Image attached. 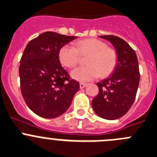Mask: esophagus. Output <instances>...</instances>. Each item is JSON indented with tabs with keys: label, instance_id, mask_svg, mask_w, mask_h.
Returning a JSON list of instances; mask_svg holds the SVG:
<instances>
[{
	"label": "esophagus",
	"instance_id": "obj_1",
	"mask_svg": "<svg viewBox=\"0 0 157 157\" xmlns=\"http://www.w3.org/2000/svg\"><path fill=\"white\" fill-rule=\"evenodd\" d=\"M86 85H87V84H84V83H80V89L84 88V87H86Z\"/></svg>",
	"mask_w": 157,
	"mask_h": 157
}]
</instances>
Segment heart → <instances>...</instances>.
<instances>
[{"label": "heart", "mask_w": 157, "mask_h": 157, "mask_svg": "<svg viewBox=\"0 0 157 157\" xmlns=\"http://www.w3.org/2000/svg\"><path fill=\"white\" fill-rule=\"evenodd\" d=\"M89 54L86 59L87 66H80L71 72V77L80 82H87L99 76L105 77L115 70L117 55L114 49L106 47L101 40L94 38L79 40L75 47L66 44L59 52L60 63L68 68H73L78 63L80 56Z\"/></svg>", "instance_id": "heart-1"}]
</instances>
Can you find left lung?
I'll use <instances>...</instances> for the list:
<instances>
[{
	"mask_svg": "<svg viewBox=\"0 0 157 157\" xmlns=\"http://www.w3.org/2000/svg\"><path fill=\"white\" fill-rule=\"evenodd\" d=\"M115 48L117 63L113 73L97 83L99 92L92 100L94 113L103 119L117 120L128 113L134 103L140 73L136 53L125 40L113 35L99 36Z\"/></svg>",
	"mask_w": 157,
	"mask_h": 157,
	"instance_id": "left-lung-1",
	"label": "left lung"
}]
</instances>
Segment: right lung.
I'll return each mask as SVG.
<instances>
[{"label":"right lung","mask_w":157,"mask_h":157,"mask_svg":"<svg viewBox=\"0 0 157 157\" xmlns=\"http://www.w3.org/2000/svg\"><path fill=\"white\" fill-rule=\"evenodd\" d=\"M77 36L44 32L29 42L20 60L22 97L36 115L52 119L63 115L80 89L60 64L59 52Z\"/></svg>","instance_id":"add662e5"}]
</instances>
